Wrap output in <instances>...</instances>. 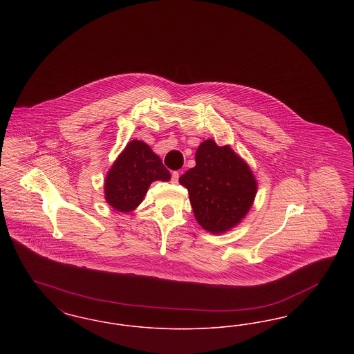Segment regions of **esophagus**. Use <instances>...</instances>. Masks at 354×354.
Here are the masks:
<instances>
[{
  "label": "esophagus",
  "instance_id": "obj_1",
  "mask_svg": "<svg viewBox=\"0 0 354 354\" xmlns=\"http://www.w3.org/2000/svg\"><path fill=\"white\" fill-rule=\"evenodd\" d=\"M171 182H172L174 185H176V183L179 182V172H178V171H174V172H172V176H171Z\"/></svg>",
  "mask_w": 354,
  "mask_h": 354
}]
</instances>
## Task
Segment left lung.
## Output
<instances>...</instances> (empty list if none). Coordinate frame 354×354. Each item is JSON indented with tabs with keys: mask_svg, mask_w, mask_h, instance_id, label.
I'll list each match as a JSON object with an SVG mask.
<instances>
[{
	"mask_svg": "<svg viewBox=\"0 0 354 354\" xmlns=\"http://www.w3.org/2000/svg\"><path fill=\"white\" fill-rule=\"evenodd\" d=\"M196 166L179 178L188 189L196 221L214 235L224 234L247 216L257 182L250 165L230 145L207 139L195 153Z\"/></svg>",
	"mask_w": 354,
	"mask_h": 354,
	"instance_id": "1",
	"label": "left lung"
}]
</instances>
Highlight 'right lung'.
<instances>
[{"instance_id":"obj_1","label":"right lung","mask_w":354,"mask_h":354,"mask_svg":"<svg viewBox=\"0 0 354 354\" xmlns=\"http://www.w3.org/2000/svg\"><path fill=\"white\" fill-rule=\"evenodd\" d=\"M169 169L151 147L142 140L126 145L104 178V201L119 212H131L143 202L155 180L169 182Z\"/></svg>"}]
</instances>
